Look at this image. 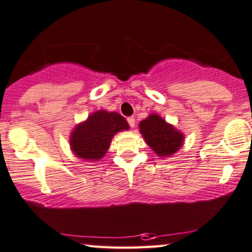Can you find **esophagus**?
Wrapping results in <instances>:
<instances>
[{"label": "esophagus", "mask_w": 252, "mask_h": 252, "mask_svg": "<svg viewBox=\"0 0 252 252\" xmlns=\"http://www.w3.org/2000/svg\"><path fill=\"white\" fill-rule=\"evenodd\" d=\"M128 123H129V126H131V128H133V126H135V123H136V121H135V117H128Z\"/></svg>", "instance_id": "esophagus-1"}]
</instances>
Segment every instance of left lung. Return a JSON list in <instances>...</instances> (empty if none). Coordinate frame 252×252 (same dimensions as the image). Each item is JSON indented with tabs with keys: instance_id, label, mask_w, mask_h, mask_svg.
Segmentation results:
<instances>
[{
	"instance_id": "left-lung-1",
	"label": "left lung",
	"mask_w": 252,
	"mask_h": 252,
	"mask_svg": "<svg viewBox=\"0 0 252 252\" xmlns=\"http://www.w3.org/2000/svg\"><path fill=\"white\" fill-rule=\"evenodd\" d=\"M139 132L159 158H169L175 154L183 146L186 138L182 131L156 113L140 121Z\"/></svg>"
}]
</instances>
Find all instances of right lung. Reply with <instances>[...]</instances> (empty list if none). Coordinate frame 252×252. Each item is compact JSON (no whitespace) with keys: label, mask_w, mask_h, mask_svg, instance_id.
Returning <instances> with one entry per match:
<instances>
[{"label":"right lung","mask_w":252,"mask_h":252,"mask_svg":"<svg viewBox=\"0 0 252 252\" xmlns=\"http://www.w3.org/2000/svg\"><path fill=\"white\" fill-rule=\"evenodd\" d=\"M129 128L121 114L106 109L96 110L72 129L69 137L70 149L84 161H99L106 156L113 137Z\"/></svg>","instance_id":"obj_1"}]
</instances>
